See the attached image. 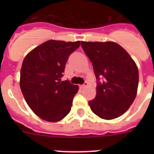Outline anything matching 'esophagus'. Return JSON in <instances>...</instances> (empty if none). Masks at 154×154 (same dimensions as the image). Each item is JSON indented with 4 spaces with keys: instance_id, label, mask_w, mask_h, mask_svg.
I'll use <instances>...</instances> for the list:
<instances>
[{
    "instance_id": "34e87169",
    "label": "esophagus",
    "mask_w": 154,
    "mask_h": 154,
    "mask_svg": "<svg viewBox=\"0 0 154 154\" xmlns=\"http://www.w3.org/2000/svg\"><path fill=\"white\" fill-rule=\"evenodd\" d=\"M88 84H89V83H88L87 82H84V84L79 85V88H80V89H84L85 87H86L87 85H88Z\"/></svg>"
}]
</instances>
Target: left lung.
Instances as JSON below:
<instances>
[{
	"instance_id": "1",
	"label": "left lung",
	"mask_w": 154,
	"mask_h": 154,
	"mask_svg": "<svg viewBox=\"0 0 154 154\" xmlns=\"http://www.w3.org/2000/svg\"><path fill=\"white\" fill-rule=\"evenodd\" d=\"M81 46L97 81L96 98L89 101L91 110L102 119L119 117L137 96L139 72L135 62L115 42H82Z\"/></svg>"
}]
</instances>
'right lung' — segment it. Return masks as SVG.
I'll return each instance as SVG.
<instances>
[{"label": "right lung", "instance_id": "add662e5", "mask_svg": "<svg viewBox=\"0 0 154 154\" xmlns=\"http://www.w3.org/2000/svg\"><path fill=\"white\" fill-rule=\"evenodd\" d=\"M81 42L49 40L24 58L20 87L31 110L44 120L57 122L70 112L79 86L62 81L69 57Z\"/></svg>", "mask_w": 154, "mask_h": 154}]
</instances>
